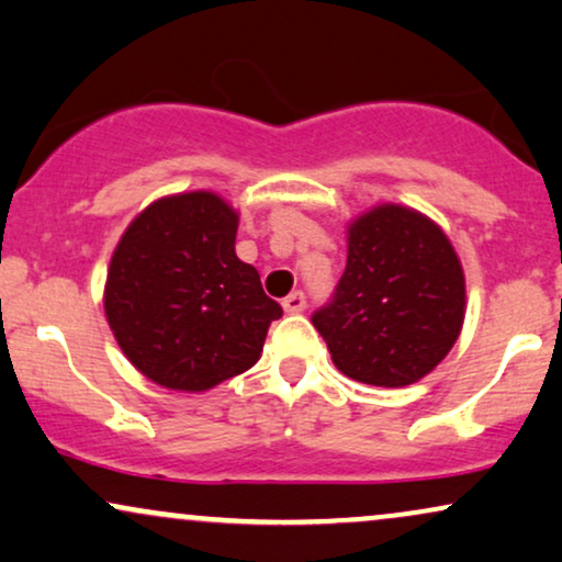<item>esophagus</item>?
I'll return each instance as SVG.
<instances>
[{"instance_id": "obj_1", "label": "esophagus", "mask_w": 562, "mask_h": 562, "mask_svg": "<svg viewBox=\"0 0 562 562\" xmlns=\"http://www.w3.org/2000/svg\"><path fill=\"white\" fill-rule=\"evenodd\" d=\"M282 308H285L288 314H301V311L305 308V295L301 293V290H295V293H290L285 301H282Z\"/></svg>"}]
</instances>
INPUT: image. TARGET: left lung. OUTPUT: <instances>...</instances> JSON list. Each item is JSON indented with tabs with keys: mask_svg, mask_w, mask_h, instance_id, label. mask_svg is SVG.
Masks as SVG:
<instances>
[{
	"mask_svg": "<svg viewBox=\"0 0 562 562\" xmlns=\"http://www.w3.org/2000/svg\"><path fill=\"white\" fill-rule=\"evenodd\" d=\"M464 269L423 212L375 204L347 223V267L314 326L347 379L400 389L428 375L459 339Z\"/></svg>",
	"mask_w": 562,
	"mask_h": 562,
	"instance_id": "left-lung-1",
	"label": "left lung"
}]
</instances>
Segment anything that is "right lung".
Segmentation results:
<instances>
[{
  "label": "right lung",
  "mask_w": 562,
  "mask_h": 562,
  "mask_svg": "<svg viewBox=\"0 0 562 562\" xmlns=\"http://www.w3.org/2000/svg\"><path fill=\"white\" fill-rule=\"evenodd\" d=\"M238 212L215 191L155 199L122 233L103 308L126 360L170 392H207L261 358L282 316L236 257Z\"/></svg>",
  "instance_id": "right-lung-1"
}]
</instances>
